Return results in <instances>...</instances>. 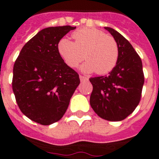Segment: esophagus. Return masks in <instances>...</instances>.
Here are the masks:
<instances>
[{
	"instance_id": "1",
	"label": "esophagus",
	"mask_w": 159,
	"mask_h": 159,
	"mask_svg": "<svg viewBox=\"0 0 159 159\" xmlns=\"http://www.w3.org/2000/svg\"><path fill=\"white\" fill-rule=\"evenodd\" d=\"M80 81L83 82V81H86L88 80V79L85 76H83V75H80Z\"/></svg>"
}]
</instances>
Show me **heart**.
Wrapping results in <instances>:
<instances>
[{
    "mask_svg": "<svg viewBox=\"0 0 159 159\" xmlns=\"http://www.w3.org/2000/svg\"><path fill=\"white\" fill-rule=\"evenodd\" d=\"M71 36L74 42L62 38L57 46L60 57L70 67H77L84 58L88 60L80 69L85 73L96 71L103 75L116 67L119 59V46L112 36L94 28L78 29Z\"/></svg>",
    "mask_w": 159,
    "mask_h": 159,
    "instance_id": "b5f03b06",
    "label": "heart"
}]
</instances>
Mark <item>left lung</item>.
I'll list each match as a JSON object with an SVG mask.
<instances>
[{"mask_svg":"<svg viewBox=\"0 0 159 159\" xmlns=\"http://www.w3.org/2000/svg\"><path fill=\"white\" fill-rule=\"evenodd\" d=\"M119 46V59L107 75L90 78L93 86L90 104L100 118L121 121L139 105L144 84L143 64L130 42L119 32L104 27Z\"/></svg>","mask_w":159,"mask_h":159,"instance_id":"obj_1","label":"left lung"}]
</instances>
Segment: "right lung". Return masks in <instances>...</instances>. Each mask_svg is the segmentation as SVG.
Wrapping results in <instances>:
<instances>
[{
	"instance_id": "1",
	"label": "right lung",
	"mask_w": 159,
	"mask_h": 159,
	"mask_svg": "<svg viewBox=\"0 0 159 159\" xmlns=\"http://www.w3.org/2000/svg\"><path fill=\"white\" fill-rule=\"evenodd\" d=\"M76 27L43 29L25 43L13 66L12 91L22 113L32 121H59L80 83L78 73L64 63L58 43Z\"/></svg>"
}]
</instances>
